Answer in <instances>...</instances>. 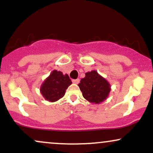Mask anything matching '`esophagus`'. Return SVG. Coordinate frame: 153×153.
Wrapping results in <instances>:
<instances>
[{"label": "esophagus", "instance_id": "34e87169", "mask_svg": "<svg viewBox=\"0 0 153 153\" xmlns=\"http://www.w3.org/2000/svg\"><path fill=\"white\" fill-rule=\"evenodd\" d=\"M72 81H73V83L78 84L79 82H80V79H79V78H78V79H73V80H72Z\"/></svg>", "mask_w": 153, "mask_h": 153}]
</instances>
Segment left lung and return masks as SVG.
Instances as JSON below:
<instances>
[{"label":"left lung","instance_id":"1","mask_svg":"<svg viewBox=\"0 0 153 153\" xmlns=\"http://www.w3.org/2000/svg\"><path fill=\"white\" fill-rule=\"evenodd\" d=\"M78 86L83 97L91 103L102 102L110 92L109 83L95 71L85 73V77L81 79Z\"/></svg>","mask_w":153,"mask_h":153}]
</instances>
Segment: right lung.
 <instances>
[{"mask_svg": "<svg viewBox=\"0 0 153 153\" xmlns=\"http://www.w3.org/2000/svg\"><path fill=\"white\" fill-rule=\"evenodd\" d=\"M72 83L68 75L53 71L41 86V94L51 102L57 101L64 96L66 89Z\"/></svg>", "mask_w": 153, "mask_h": 153, "instance_id": "obj_1", "label": "right lung"}]
</instances>
